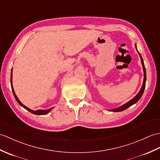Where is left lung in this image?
I'll return each instance as SVG.
<instances>
[{
	"instance_id": "8db88e82",
	"label": "left lung",
	"mask_w": 160,
	"mask_h": 160,
	"mask_svg": "<svg viewBox=\"0 0 160 160\" xmlns=\"http://www.w3.org/2000/svg\"><path fill=\"white\" fill-rule=\"evenodd\" d=\"M135 46H136V50H137L136 45H135ZM137 51H138V50H137ZM138 54L140 55V59H141V62H142V68H143V72H144V80H143L142 86V87H141L138 93L132 99H131L130 101L127 102L126 103H125V104H123V105L120 106V107L117 108H114V109L110 110L109 111H112V112H121V111L125 110V109L128 108H129L131 106L134 104V103H136L137 102H138V100L140 99V98L142 97V95L143 92H144V88H145V84H146V80H147L146 69H145V67H144V62H143V59L142 58V56L140 55V54L139 53L138 51Z\"/></svg>"
}]
</instances>
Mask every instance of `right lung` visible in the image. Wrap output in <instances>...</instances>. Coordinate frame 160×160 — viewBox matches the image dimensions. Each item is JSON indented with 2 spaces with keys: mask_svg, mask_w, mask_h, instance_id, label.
<instances>
[{
  "mask_svg": "<svg viewBox=\"0 0 160 160\" xmlns=\"http://www.w3.org/2000/svg\"><path fill=\"white\" fill-rule=\"evenodd\" d=\"M12 73H11V85H12V91H13V94L14 95V98H16V101L18 102V103L22 106L24 108H25L26 110H27L28 111H29V112H31V113L34 114H38V115H44V114H48V112H50V110H52V109L53 108H51L50 109H48V110H32L31 109L28 108H27V106H25L24 104H22V102L20 101L19 99L18 98V97L16 96V93H15V91L13 90V85H12V72H11Z\"/></svg>",
  "mask_w": 160,
  "mask_h": 160,
  "instance_id": "obj_1",
  "label": "right lung"
}]
</instances>
